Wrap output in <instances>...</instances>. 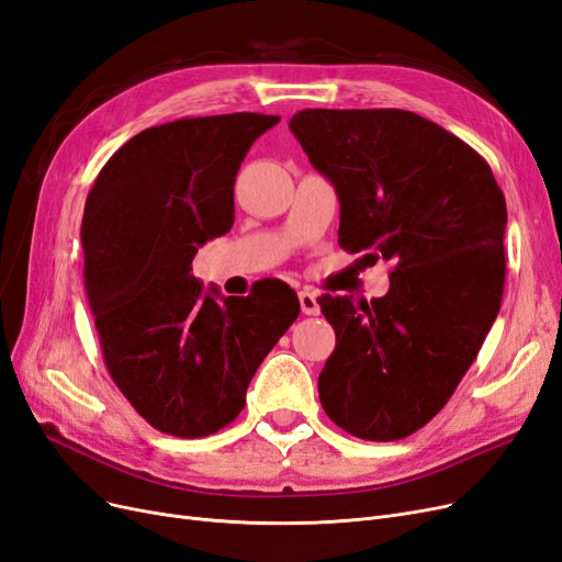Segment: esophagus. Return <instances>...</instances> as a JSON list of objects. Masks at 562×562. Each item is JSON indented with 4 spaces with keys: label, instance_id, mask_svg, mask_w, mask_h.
I'll list each match as a JSON object with an SVG mask.
<instances>
[{
    "label": "esophagus",
    "instance_id": "obj_1",
    "mask_svg": "<svg viewBox=\"0 0 562 562\" xmlns=\"http://www.w3.org/2000/svg\"><path fill=\"white\" fill-rule=\"evenodd\" d=\"M300 306H302V314L304 316H318L321 314V304H318V295L314 290H300Z\"/></svg>",
    "mask_w": 562,
    "mask_h": 562
}]
</instances>
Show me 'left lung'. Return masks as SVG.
I'll use <instances>...</instances> for the list:
<instances>
[{"mask_svg":"<svg viewBox=\"0 0 562 562\" xmlns=\"http://www.w3.org/2000/svg\"><path fill=\"white\" fill-rule=\"evenodd\" d=\"M339 198V246L393 262L383 297H318L337 346L318 376L348 435L395 441L449 402L497 318L505 195L456 134L404 109H304L288 123Z\"/></svg>","mask_w":562,"mask_h":562,"instance_id":"8db88e82","label":"left lung"}]
</instances>
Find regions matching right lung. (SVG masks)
I'll return each instance as SVG.
<instances>
[{
    "instance_id": "1",
    "label": "right lung",
    "mask_w": 562,
    "mask_h": 562,
    "mask_svg": "<svg viewBox=\"0 0 562 562\" xmlns=\"http://www.w3.org/2000/svg\"><path fill=\"white\" fill-rule=\"evenodd\" d=\"M279 115L223 113L139 132L86 200V293L106 370L153 428L198 439L235 420L265 356L300 316L295 290L265 279L221 297L192 258L235 223L248 148Z\"/></svg>"
}]
</instances>
